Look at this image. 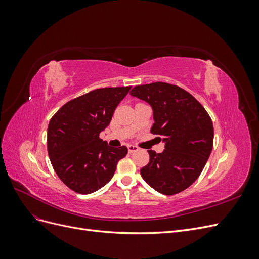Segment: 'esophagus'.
I'll return each instance as SVG.
<instances>
[{"mask_svg":"<svg viewBox=\"0 0 259 259\" xmlns=\"http://www.w3.org/2000/svg\"><path fill=\"white\" fill-rule=\"evenodd\" d=\"M127 149H128V152L130 153H133L138 150V147L137 146H134V145H128L127 146Z\"/></svg>","mask_w":259,"mask_h":259,"instance_id":"34e87169","label":"esophagus"}]
</instances>
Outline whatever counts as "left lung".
<instances>
[{
    "label": "left lung",
    "instance_id": "1",
    "mask_svg": "<svg viewBox=\"0 0 259 259\" xmlns=\"http://www.w3.org/2000/svg\"><path fill=\"white\" fill-rule=\"evenodd\" d=\"M133 97L152 108L150 132L162 136L164 150H149L150 161L140 169L145 182L158 192H182L198 179L213 149L214 128L208 113L191 94L163 82L135 86Z\"/></svg>",
    "mask_w": 259,
    "mask_h": 259
}]
</instances>
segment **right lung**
Wrapping results in <instances>:
<instances>
[{
  "label": "right lung",
  "mask_w": 259,
  "mask_h": 259,
  "mask_svg": "<svg viewBox=\"0 0 259 259\" xmlns=\"http://www.w3.org/2000/svg\"><path fill=\"white\" fill-rule=\"evenodd\" d=\"M132 86L92 91L68 101L51 119L48 151L54 170L70 189L90 194L110 182L127 148L108 146L99 134L110 124Z\"/></svg>",
  "instance_id": "right-lung-1"
}]
</instances>
